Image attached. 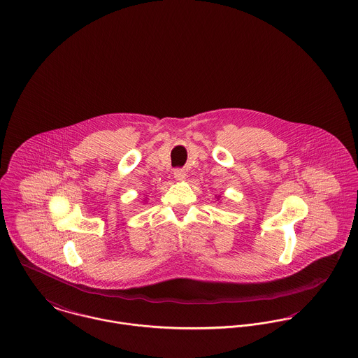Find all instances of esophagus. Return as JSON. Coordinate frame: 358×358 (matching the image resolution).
<instances>
[{
	"label": "esophagus",
	"instance_id": "esophagus-1",
	"mask_svg": "<svg viewBox=\"0 0 358 358\" xmlns=\"http://www.w3.org/2000/svg\"><path fill=\"white\" fill-rule=\"evenodd\" d=\"M173 174H174V178H176L177 181H182V180L185 178V176H187V174H185V170H184V169H176Z\"/></svg>",
	"mask_w": 358,
	"mask_h": 358
}]
</instances>
